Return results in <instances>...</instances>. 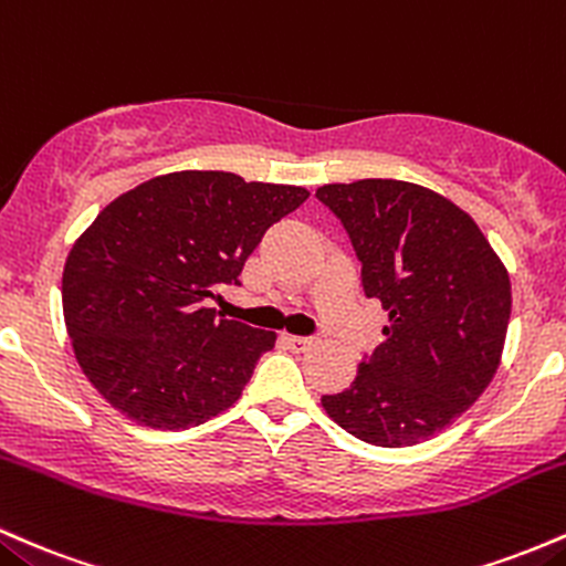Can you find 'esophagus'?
<instances>
[{"mask_svg": "<svg viewBox=\"0 0 566 566\" xmlns=\"http://www.w3.org/2000/svg\"><path fill=\"white\" fill-rule=\"evenodd\" d=\"M285 342H289L294 350H307V347L315 345V336H296V334H285Z\"/></svg>", "mask_w": 566, "mask_h": 566, "instance_id": "esophagus-1", "label": "esophagus"}]
</instances>
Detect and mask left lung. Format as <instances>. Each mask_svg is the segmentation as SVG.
Returning a JSON list of instances; mask_svg holds the SVG:
<instances>
[{
  "mask_svg": "<svg viewBox=\"0 0 566 566\" xmlns=\"http://www.w3.org/2000/svg\"><path fill=\"white\" fill-rule=\"evenodd\" d=\"M345 224L387 339L326 415L374 447L428 441L479 401L503 358L511 277L484 232L433 189L396 179L317 187Z\"/></svg>",
  "mask_w": 566,
  "mask_h": 566,
  "instance_id": "obj_1",
  "label": "left lung"
}]
</instances>
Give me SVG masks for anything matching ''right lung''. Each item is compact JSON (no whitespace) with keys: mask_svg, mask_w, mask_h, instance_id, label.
Instances as JSON below:
<instances>
[{"mask_svg":"<svg viewBox=\"0 0 566 566\" xmlns=\"http://www.w3.org/2000/svg\"><path fill=\"white\" fill-rule=\"evenodd\" d=\"M310 192L224 170H176L114 198L63 264V321L114 409L187 430L238 401L275 332L219 321L206 300L240 283L264 232Z\"/></svg>","mask_w":566,"mask_h":566,"instance_id":"add662e5","label":"right lung"}]
</instances>
